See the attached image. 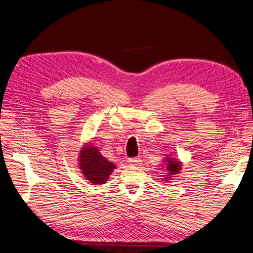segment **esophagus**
<instances>
[{"label":"esophagus","mask_w":253,"mask_h":253,"mask_svg":"<svg viewBox=\"0 0 253 253\" xmlns=\"http://www.w3.org/2000/svg\"><path fill=\"white\" fill-rule=\"evenodd\" d=\"M140 163V158L139 157H132L128 158V164L131 166H136Z\"/></svg>","instance_id":"1"}]
</instances>
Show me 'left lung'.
<instances>
[{"label": "left lung", "instance_id": "obj_1", "mask_svg": "<svg viewBox=\"0 0 253 253\" xmlns=\"http://www.w3.org/2000/svg\"><path fill=\"white\" fill-rule=\"evenodd\" d=\"M166 162H167L166 170H167L168 173H169V175L167 176L166 179L171 180V177H173V176H171V175L178 174L179 170L181 169V165H180L181 163L179 162V160H176L174 157L166 158Z\"/></svg>", "mask_w": 253, "mask_h": 253}]
</instances>
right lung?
<instances>
[{"instance_id": "add662e5", "label": "right lung", "mask_w": 253, "mask_h": 253, "mask_svg": "<svg viewBox=\"0 0 253 253\" xmlns=\"http://www.w3.org/2000/svg\"><path fill=\"white\" fill-rule=\"evenodd\" d=\"M79 163L84 177L93 185H102L106 182L116 168L113 163L100 154L97 147L90 144L85 145L80 151Z\"/></svg>"}]
</instances>
